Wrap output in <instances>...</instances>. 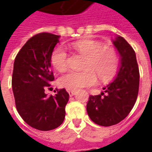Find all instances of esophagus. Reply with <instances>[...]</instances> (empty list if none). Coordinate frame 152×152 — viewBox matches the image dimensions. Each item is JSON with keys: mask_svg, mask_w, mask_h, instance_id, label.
Wrapping results in <instances>:
<instances>
[{"mask_svg": "<svg viewBox=\"0 0 152 152\" xmlns=\"http://www.w3.org/2000/svg\"><path fill=\"white\" fill-rule=\"evenodd\" d=\"M68 94H69L70 97H72L76 94V92H74V91H68Z\"/></svg>", "mask_w": 152, "mask_h": 152, "instance_id": "esophagus-1", "label": "esophagus"}]
</instances>
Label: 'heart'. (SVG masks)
Returning a JSON list of instances; mask_svg holds the SVG:
<instances>
[{
    "label": "heart",
    "instance_id": "b5f03b06",
    "mask_svg": "<svg viewBox=\"0 0 152 152\" xmlns=\"http://www.w3.org/2000/svg\"><path fill=\"white\" fill-rule=\"evenodd\" d=\"M73 48L86 57L83 72H70L59 79V86L63 88L76 91L82 88L96 85L97 76L102 80H108L116 72L119 65V57L115 48L102 46L94 40H80L72 45ZM51 62L58 72H65L68 66L67 55L62 47L53 50Z\"/></svg>",
    "mask_w": 152,
    "mask_h": 152
}]
</instances>
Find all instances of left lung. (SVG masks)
<instances>
[{
	"instance_id": "8db88e82",
	"label": "left lung",
	"mask_w": 152,
	"mask_h": 152,
	"mask_svg": "<svg viewBox=\"0 0 152 152\" xmlns=\"http://www.w3.org/2000/svg\"><path fill=\"white\" fill-rule=\"evenodd\" d=\"M112 42L121 56L117 75L102 88L104 92L89 96L86 106L91 121L101 126H112L123 121L134 107L139 88V70L134 49L120 36Z\"/></svg>"
}]
</instances>
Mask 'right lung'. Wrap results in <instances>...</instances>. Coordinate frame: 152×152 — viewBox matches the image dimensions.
<instances>
[{"instance_id": "add662e5", "label": "right lung", "mask_w": 152, "mask_h": 152, "mask_svg": "<svg viewBox=\"0 0 152 152\" xmlns=\"http://www.w3.org/2000/svg\"><path fill=\"white\" fill-rule=\"evenodd\" d=\"M60 36L39 33L30 38L15 58L12 89L18 114L31 127L48 131L58 128L64 121L69 94L65 89H57L48 96L46 87L54 80L51 56Z\"/></svg>"}]
</instances>
